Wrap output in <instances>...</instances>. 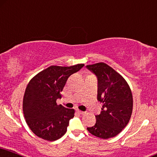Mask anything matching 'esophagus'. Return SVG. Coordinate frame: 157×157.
Segmentation results:
<instances>
[{
	"label": "esophagus",
	"instance_id": "obj_1",
	"mask_svg": "<svg viewBox=\"0 0 157 157\" xmlns=\"http://www.w3.org/2000/svg\"><path fill=\"white\" fill-rule=\"evenodd\" d=\"M76 111H77V113H79V114H81V115H83V114H85V112L81 111V110H79V109H77Z\"/></svg>",
	"mask_w": 157,
	"mask_h": 157
}]
</instances>
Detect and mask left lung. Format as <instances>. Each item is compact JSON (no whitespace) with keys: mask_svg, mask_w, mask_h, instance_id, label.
<instances>
[{"mask_svg":"<svg viewBox=\"0 0 157 157\" xmlns=\"http://www.w3.org/2000/svg\"><path fill=\"white\" fill-rule=\"evenodd\" d=\"M97 78V99L103 104L96 123L87 128L97 137H115L127 125L133 111V96L125 79L104 63L86 66Z\"/></svg>","mask_w":157,"mask_h":157,"instance_id":"left-lung-1","label":"left lung"}]
</instances>
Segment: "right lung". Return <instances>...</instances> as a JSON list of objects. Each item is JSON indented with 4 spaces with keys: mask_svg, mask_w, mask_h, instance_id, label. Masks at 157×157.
I'll return each instance as SVG.
<instances>
[{
    "mask_svg": "<svg viewBox=\"0 0 157 157\" xmlns=\"http://www.w3.org/2000/svg\"><path fill=\"white\" fill-rule=\"evenodd\" d=\"M83 66H50L28 83L24 96L23 112L26 123L36 136L53 141L66 133L75 111L58 105L56 100L61 98L60 92L69 76Z\"/></svg>",
    "mask_w": 157,
    "mask_h": 157,
    "instance_id": "1",
    "label": "right lung"
}]
</instances>
